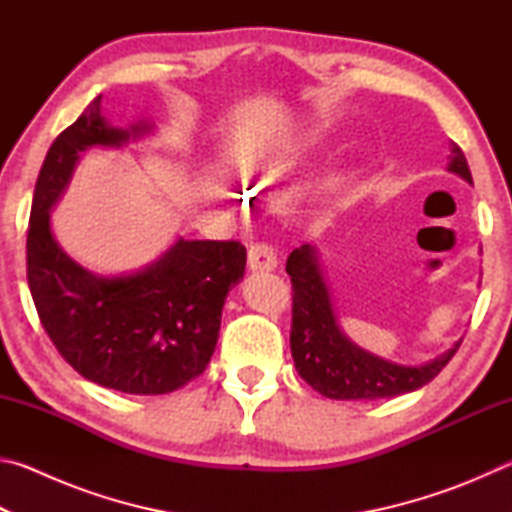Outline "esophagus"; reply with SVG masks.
Instances as JSON below:
<instances>
[{
  "label": "esophagus",
  "instance_id": "34e87169",
  "mask_svg": "<svg viewBox=\"0 0 512 512\" xmlns=\"http://www.w3.org/2000/svg\"><path fill=\"white\" fill-rule=\"evenodd\" d=\"M248 266L250 271H275L277 268V253L271 244H253L248 250Z\"/></svg>",
  "mask_w": 512,
  "mask_h": 512
}]
</instances>
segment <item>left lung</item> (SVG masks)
I'll return each instance as SVG.
<instances>
[{
	"label": "left lung",
	"instance_id": "obj_1",
	"mask_svg": "<svg viewBox=\"0 0 512 512\" xmlns=\"http://www.w3.org/2000/svg\"><path fill=\"white\" fill-rule=\"evenodd\" d=\"M447 169L472 183L470 167L456 144H452V162ZM287 273L293 287L291 357L298 375L332 400H381L418 391L447 366L461 345L458 341L452 350L422 366L381 359L361 350L341 332L314 246L305 244L293 250L287 259Z\"/></svg>",
	"mask_w": 512,
	"mask_h": 512
}]
</instances>
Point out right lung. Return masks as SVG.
Instances as JSON below:
<instances>
[{
	"label": "right lung",
	"instance_id": "obj_1",
	"mask_svg": "<svg viewBox=\"0 0 512 512\" xmlns=\"http://www.w3.org/2000/svg\"><path fill=\"white\" fill-rule=\"evenodd\" d=\"M140 121L115 128L101 117V94L60 133L42 162L27 235V280L40 323L69 366L103 388L164 395L210 363L228 291L244 277L239 241L178 239L128 275H94L63 253L49 210L63 196L90 146H121L151 133Z\"/></svg>",
	"mask_w": 512,
	"mask_h": 512
}]
</instances>
